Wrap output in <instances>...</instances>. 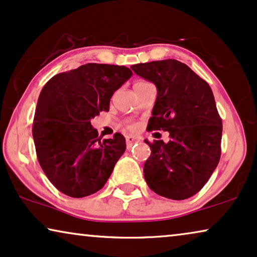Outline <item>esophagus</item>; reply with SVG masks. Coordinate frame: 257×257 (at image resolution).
Segmentation results:
<instances>
[{
    "instance_id": "obj_1",
    "label": "esophagus",
    "mask_w": 257,
    "mask_h": 257,
    "mask_svg": "<svg viewBox=\"0 0 257 257\" xmlns=\"http://www.w3.org/2000/svg\"><path fill=\"white\" fill-rule=\"evenodd\" d=\"M138 142H139V138H137V137H133V136L126 137V146H127L128 150Z\"/></svg>"
}]
</instances>
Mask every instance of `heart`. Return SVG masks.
<instances>
[{"label": "heart", "instance_id": "1", "mask_svg": "<svg viewBox=\"0 0 257 257\" xmlns=\"http://www.w3.org/2000/svg\"><path fill=\"white\" fill-rule=\"evenodd\" d=\"M135 127H136V126H135V125H132V126H131V128H135Z\"/></svg>", "mask_w": 257, "mask_h": 257}]
</instances>
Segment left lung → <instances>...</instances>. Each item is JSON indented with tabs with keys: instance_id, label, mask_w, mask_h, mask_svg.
Here are the masks:
<instances>
[{
	"instance_id": "8db88e82",
	"label": "left lung",
	"mask_w": 257,
	"mask_h": 257,
	"mask_svg": "<svg viewBox=\"0 0 257 257\" xmlns=\"http://www.w3.org/2000/svg\"><path fill=\"white\" fill-rule=\"evenodd\" d=\"M137 75L157 86L147 130L170 133L154 140L144 165L149 187L164 198L185 200L196 194L213 174L221 156L222 120L206 80L177 59L140 63Z\"/></svg>"
}]
</instances>
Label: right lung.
I'll return each mask as SVG.
<instances>
[{
  "instance_id": "1",
  "label": "right lung",
  "mask_w": 257,
  "mask_h": 257,
  "mask_svg": "<svg viewBox=\"0 0 257 257\" xmlns=\"http://www.w3.org/2000/svg\"><path fill=\"white\" fill-rule=\"evenodd\" d=\"M131 76L126 66L87 63L42 89L33 126L37 159L65 195L84 198L103 188L125 152L124 136L101 139L91 119L108 111L112 94Z\"/></svg>"
}]
</instances>
